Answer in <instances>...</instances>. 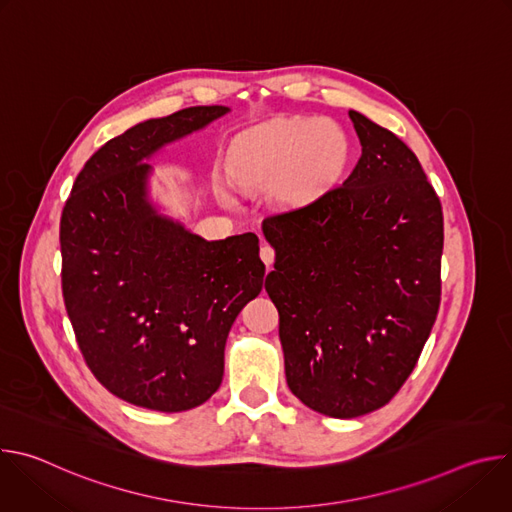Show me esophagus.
Masks as SVG:
<instances>
[{
    "label": "esophagus",
    "mask_w": 512,
    "mask_h": 512,
    "mask_svg": "<svg viewBox=\"0 0 512 512\" xmlns=\"http://www.w3.org/2000/svg\"><path fill=\"white\" fill-rule=\"evenodd\" d=\"M259 255H261V261H263L267 267H269V265L273 263V259H275V251H273L269 245H261Z\"/></svg>",
    "instance_id": "obj_1"
}]
</instances>
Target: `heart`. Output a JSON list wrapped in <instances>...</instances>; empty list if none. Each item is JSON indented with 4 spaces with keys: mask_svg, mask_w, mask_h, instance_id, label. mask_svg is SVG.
<instances>
[{
    "mask_svg": "<svg viewBox=\"0 0 512 512\" xmlns=\"http://www.w3.org/2000/svg\"><path fill=\"white\" fill-rule=\"evenodd\" d=\"M348 137L330 119L279 117L235 137L227 152V174L245 190H267L279 206H298L318 196L344 168ZM216 196L233 204L229 186Z\"/></svg>",
    "mask_w": 512,
    "mask_h": 512,
    "instance_id": "obj_1",
    "label": "heart"
}]
</instances>
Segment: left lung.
<instances>
[{"label": "left lung", "instance_id": "1", "mask_svg": "<svg viewBox=\"0 0 512 512\" xmlns=\"http://www.w3.org/2000/svg\"><path fill=\"white\" fill-rule=\"evenodd\" d=\"M348 115L362 145L350 176L261 227L287 387L336 419L387 405L415 369L440 310L444 249L442 204L417 156Z\"/></svg>", "mask_w": 512, "mask_h": 512}]
</instances>
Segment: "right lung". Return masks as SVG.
<instances>
[{
    "label": "right lung",
    "instance_id": "1",
    "mask_svg": "<svg viewBox=\"0 0 512 512\" xmlns=\"http://www.w3.org/2000/svg\"><path fill=\"white\" fill-rule=\"evenodd\" d=\"M229 111L188 107L109 139L62 210L72 330L97 381L137 407L178 413L210 399L223 381L229 330L263 287L257 235L206 241L150 198L148 160Z\"/></svg>",
    "mask_w": 512,
    "mask_h": 512
}]
</instances>
